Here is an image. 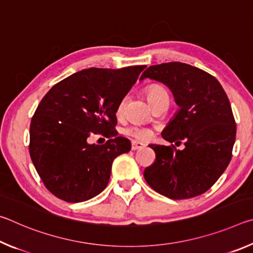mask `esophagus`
Instances as JSON below:
<instances>
[{
  "instance_id": "1",
  "label": "esophagus",
  "mask_w": 253,
  "mask_h": 253,
  "mask_svg": "<svg viewBox=\"0 0 253 253\" xmlns=\"http://www.w3.org/2000/svg\"><path fill=\"white\" fill-rule=\"evenodd\" d=\"M143 147H145V145L143 143L137 142V140H132V142H131V149H132V151H137V149H140Z\"/></svg>"
}]
</instances>
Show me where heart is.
I'll return each instance as SVG.
<instances>
[{
	"label": "heart",
	"mask_w": 253,
	"mask_h": 253,
	"mask_svg": "<svg viewBox=\"0 0 253 253\" xmlns=\"http://www.w3.org/2000/svg\"><path fill=\"white\" fill-rule=\"evenodd\" d=\"M145 93H146V97L148 101L151 102L152 106H155L158 102H161L163 100H169V92L166 90V88L164 85H162L160 84H153L151 85H148L145 90ZM126 97H124L123 99L119 101L118 107H117V113L122 114L124 110V107H125L126 104ZM126 132L128 135H130L134 138L138 139V140H147L149 137H151V131H149L147 128L145 127H139V126H132L126 129Z\"/></svg>",
	"instance_id": "b5f03b06"
}]
</instances>
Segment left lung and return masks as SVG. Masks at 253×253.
Returning a JSON list of instances; mask_svg holds the SVG:
<instances>
[{"mask_svg":"<svg viewBox=\"0 0 253 253\" xmlns=\"http://www.w3.org/2000/svg\"><path fill=\"white\" fill-rule=\"evenodd\" d=\"M145 78L165 84L179 106L162 132L170 145H149L156 158L145 169V179L154 191L173 200L203 194L232 157L237 125L224 89L215 77L182 62L148 67L140 80ZM182 141L186 147L179 151L174 145Z\"/></svg>","mask_w":253,"mask_h":253,"instance_id":"1","label":"left lung"}]
</instances>
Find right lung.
I'll return each instance as SVG.
<instances>
[{"mask_svg": "<svg viewBox=\"0 0 253 253\" xmlns=\"http://www.w3.org/2000/svg\"><path fill=\"white\" fill-rule=\"evenodd\" d=\"M145 68L84 69L42 98L30 124L29 152L41 181L58 199L84 202L105 190L114 160L131 148L129 139L117 136V107ZM92 132L109 140L88 144Z\"/></svg>", "mask_w": 253, "mask_h": 253, "instance_id": "right-lung-1", "label": "right lung"}]
</instances>
